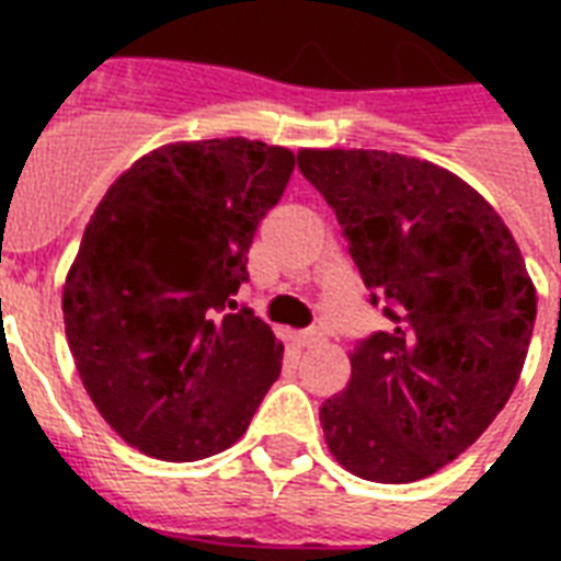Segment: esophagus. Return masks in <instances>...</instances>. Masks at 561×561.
<instances>
[{
  "label": "esophagus",
  "mask_w": 561,
  "mask_h": 561,
  "mask_svg": "<svg viewBox=\"0 0 561 561\" xmlns=\"http://www.w3.org/2000/svg\"><path fill=\"white\" fill-rule=\"evenodd\" d=\"M294 341H297V346H302V350H311V346H320L325 337L320 332H299L294 334Z\"/></svg>",
  "instance_id": "34e87169"
}]
</instances>
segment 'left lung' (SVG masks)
<instances>
[{"label":"left lung","mask_w":561,"mask_h":561,"mask_svg":"<svg viewBox=\"0 0 561 561\" xmlns=\"http://www.w3.org/2000/svg\"><path fill=\"white\" fill-rule=\"evenodd\" d=\"M297 160L390 320L350 352L346 390L323 401L325 445L364 480L431 478L518 383L536 323L522 250L501 215L434 162L341 148H306Z\"/></svg>","instance_id":"obj_1"}]
</instances>
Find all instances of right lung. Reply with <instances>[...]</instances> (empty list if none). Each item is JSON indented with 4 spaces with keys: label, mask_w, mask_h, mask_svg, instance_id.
Returning <instances> with one entry per match:
<instances>
[{
    "label": "right lung",
    "mask_w": 561,
    "mask_h": 561,
    "mask_svg": "<svg viewBox=\"0 0 561 561\" xmlns=\"http://www.w3.org/2000/svg\"><path fill=\"white\" fill-rule=\"evenodd\" d=\"M290 174L279 145L171 142L92 211L66 273V341L92 404L148 457L194 462L236 445L279 378L271 325L226 308Z\"/></svg>",
    "instance_id": "1"
}]
</instances>
